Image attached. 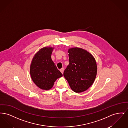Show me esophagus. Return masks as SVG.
I'll return each mask as SVG.
<instances>
[{"label": "esophagus", "instance_id": "obj_1", "mask_svg": "<svg viewBox=\"0 0 128 128\" xmlns=\"http://www.w3.org/2000/svg\"><path fill=\"white\" fill-rule=\"evenodd\" d=\"M60 72H61V73L63 74V72H64V68H61V69L60 70Z\"/></svg>", "mask_w": 128, "mask_h": 128}]
</instances>
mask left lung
<instances>
[{"label":"left lung","mask_w":128,"mask_h":128,"mask_svg":"<svg viewBox=\"0 0 128 128\" xmlns=\"http://www.w3.org/2000/svg\"><path fill=\"white\" fill-rule=\"evenodd\" d=\"M69 64L63 76L72 90L77 93L86 91L96 78V62L91 54L84 49L75 47L68 49Z\"/></svg>","instance_id":"left-lung-1"}]
</instances>
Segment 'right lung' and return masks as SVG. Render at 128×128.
<instances>
[{
    "instance_id": "add662e5",
    "label": "right lung",
    "mask_w": 128,
    "mask_h": 128,
    "mask_svg": "<svg viewBox=\"0 0 128 128\" xmlns=\"http://www.w3.org/2000/svg\"><path fill=\"white\" fill-rule=\"evenodd\" d=\"M54 49L51 46L40 49L34 56L30 63L32 80L37 87L44 90L51 89L55 81L63 76L51 59Z\"/></svg>"
}]
</instances>
